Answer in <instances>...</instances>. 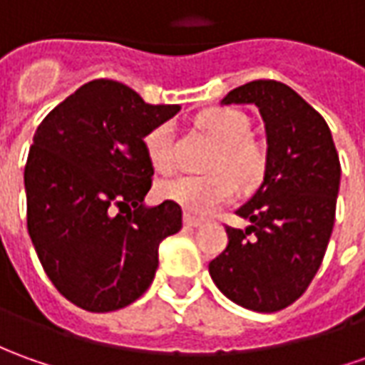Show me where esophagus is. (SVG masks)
Here are the masks:
<instances>
[{
	"mask_svg": "<svg viewBox=\"0 0 365 365\" xmlns=\"http://www.w3.org/2000/svg\"><path fill=\"white\" fill-rule=\"evenodd\" d=\"M183 224L187 225V227H202L203 222L202 220H197V217H192V215H185V217H183Z\"/></svg>",
	"mask_w": 365,
	"mask_h": 365,
	"instance_id": "34e87169",
	"label": "esophagus"
}]
</instances>
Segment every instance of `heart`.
I'll return each instance as SVG.
<instances>
[{
  "instance_id": "1",
  "label": "heart",
  "mask_w": 365,
  "mask_h": 365,
  "mask_svg": "<svg viewBox=\"0 0 365 365\" xmlns=\"http://www.w3.org/2000/svg\"><path fill=\"white\" fill-rule=\"evenodd\" d=\"M200 125L220 145L212 155L205 175H175L158 185L160 197L182 205L187 214L210 215L235 195V180L255 182L266 165L262 148L250 138V120L230 108H214L200 115ZM145 153L158 172H172L175 165L173 123L162 121L143 138Z\"/></svg>"
}]
</instances>
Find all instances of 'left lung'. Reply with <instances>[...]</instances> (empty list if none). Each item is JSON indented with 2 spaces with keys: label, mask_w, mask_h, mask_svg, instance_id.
I'll use <instances>...</instances> for the list:
<instances>
[{
  "label": "left lung",
  "mask_w": 365,
  "mask_h": 365,
  "mask_svg": "<svg viewBox=\"0 0 365 365\" xmlns=\"http://www.w3.org/2000/svg\"><path fill=\"white\" fill-rule=\"evenodd\" d=\"M222 103H252L259 110L266 172L235 212L250 225L225 227L230 242L210 262V276L237 306L279 312L306 292L322 266L336 222L338 151L326 120L282 81H250Z\"/></svg>",
  "instance_id": "obj_1"
}]
</instances>
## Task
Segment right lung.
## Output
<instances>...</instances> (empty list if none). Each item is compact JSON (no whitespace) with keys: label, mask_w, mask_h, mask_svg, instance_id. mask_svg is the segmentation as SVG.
I'll return each mask as SVG.
<instances>
[{"label":"right lung","mask_w":365,"mask_h":365,"mask_svg":"<svg viewBox=\"0 0 365 365\" xmlns=\"http://www.w3.org/2000/svg\"><path fill=\"white\" fill-rule=\"evenodd\" d=\"M178 111L93 79L39 123L24 172L27 232L51 284L78 307L130 306L153 282L160 244L182 230L178 203H143L153 175L143 138Z\"/></svg>","instance_id":"1"}]
</instances>
